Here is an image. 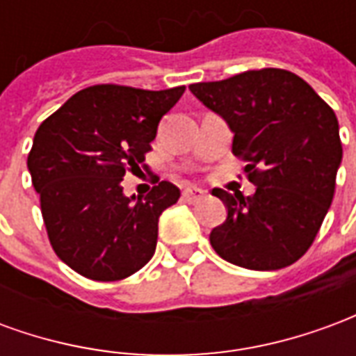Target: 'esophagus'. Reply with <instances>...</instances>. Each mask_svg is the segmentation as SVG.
<instances>
[{"label":"esophagus","mask_w":356,"mask_h":356,"mask_svg":"<svg viewBox=\"0 0 356 356\" xmlns=\"http://www.w3.org/2000/svg\"><path fill=\"white\" fill-rule=\"evenodd\" d=\"M206 194H204V191H200V188H196V186H188V188H185L183 191V200L185 202H200L202 198H204Z\"/></svg>","instance_id":"1"}]
</instances>
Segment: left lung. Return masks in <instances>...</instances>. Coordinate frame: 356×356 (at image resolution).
<instances>
[{
  "mask_svg": "<svg viewBox=\"0 0 356 356\" xmlns=\"http://www.w3.org/2000/svg\"><path fill=\"white\" fill-rule=\"evenodd\" d=\"M193 95L234 133L232 154L248 162L252 196L213 188L227 221L209 242L225 261L276 270L313 244L336 191L341 163L334 110L299 76L280 68L191 86Z\"/></svg>",
  "mask_w": 356,
  "mask_h": 356,
  "instance_id": "left-lung-1",
  "label": "left lung"
}]
</instances>
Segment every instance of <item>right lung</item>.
Returning <instances> with one entry per match:
<instances>
[{
  "label": "right lung",
  "instance_id": "add662e5",
  "mask_svg": "<svg viewBox=\"0 0 356 356\" xmlns=\"http://www.w3.org/2000/svg\"><path fill=\"white\" fill-rule=\"evenodd\" d=\"M183 93L185 86H91L38 127L28 170L43 223L58 259L81 276L122 280L154 255L158 219L181 193L160 181L147 196L127 198L122 179L145 162L160 120Z\"/></svg>",
  "mask_w": 356,
  "mask_h": 356
}]
</instances>
